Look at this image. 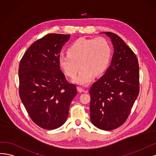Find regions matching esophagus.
<instances>
[{"label":"esophagus","mask_w":156,"mask_h":156,"mask_svg":"<svg viewBox=\"0 0 156 156\" xmlns=\"http://www.w3.org/2000/svg\"><path fill=\"white\" fill-rule=\"evenodd\" d=\"M77 89H78V91L80 93H82V92L87 93V92H88L87 90H85L83 88H82V87H77Z\"/></svg>","instance_id":"obj_1"}]
</instances>
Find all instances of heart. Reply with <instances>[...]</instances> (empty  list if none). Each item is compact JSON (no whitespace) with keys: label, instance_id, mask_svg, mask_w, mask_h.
I'll list each match as a JSON object with an SVG mask.
<instances>
[{"label":"heart","instance_id":"obj_1","mask_svg":"<svg viewBox=\"0 0 156 156\" xmlns=\"http://www.w3.org/2000/svg\"><path fill=\"white\" fill-rule=\"evenodd\" d=\"M111 57V46L105 38H79L69 47L67 54L59 55L58 62L65 74L71 78L82 67L73 81L86 85L91 82L94 74L98 76L107 69Z\"/></svg>","mask_w":156,"mask_h":156}]
</instances>
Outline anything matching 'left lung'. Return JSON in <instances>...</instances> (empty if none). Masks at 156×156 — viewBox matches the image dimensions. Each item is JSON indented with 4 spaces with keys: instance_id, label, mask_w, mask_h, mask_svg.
<instances>
[{
    "instance_id": "left-lung-1",
    "label": "left lung",
    "mask_w": 156,
    "mask_h": 156,
    "mask_svg": "<svg viewBox=\"0 0 156 156\" xmlns=\"http://www.w3.org/2000/svg\"><path fill=\"white\" fill-rule=\"evenodd\" d=\"M102 34L112 40L114 53L105 74L90 88V117L97 128L108 131L128 119L139 92V71L136 56L121 38Z\"/></svg>"
}]
</instances>
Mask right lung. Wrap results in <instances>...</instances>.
<instances>
[{
    "label": "right lung",
    "instance_id": "1",
    "mask_svg": "<svg viewBox=\"0 0 156 156\" xmlns=\"http://www.w3.org/2000/svg\"><path fill=\"white\" fill-rule=\"evenodd\" d=\"M70 35L49 34L35 41L20 62L19 96L30 117L39 127L56 129L67 119L76 85L60 69L59 53Z\"/></svg>",
    "mask_w": 156,
    "mask_h": 156
}]
</instances>
